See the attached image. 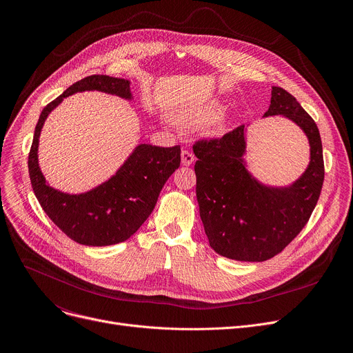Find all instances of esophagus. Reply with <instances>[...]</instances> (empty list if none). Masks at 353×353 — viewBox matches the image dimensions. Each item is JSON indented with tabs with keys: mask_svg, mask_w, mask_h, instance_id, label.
Listing matches in <instances>:
<instances>
[{
	"mask_svg": "<svg viewBox=\"0 0 353 353\" xmlns=\"http://www.w3.org/2000/svg\"><path fill=\"white\" fill-rule=\"evenodd\" d=\"M194 161H195V157L190 152V150H187V149L181 150V165L183 166H191L194 163Z\"/></svg>",
	"mask_w": 353,
	"mask_h": 353,
	"instance_id": "esophagus-1",
	"label": "esophagus"
}]
</instances>
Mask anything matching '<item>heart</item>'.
I'll return each mask as SVG.
<instances>
[{"label": "heart", "mask_w": 353, "mask_h": 353, "mask_svg": "<svg viewBox=\"0 0 353 353\" xmlns=\"http://www.w3.org/2000/svg\"><path fill=\"white\" fill-rule=\"evenodd\" d=\"M225 110V103L218 99H210L207 102L190 108L179 114V119L184 124H203L214 120L207 125L205 132L211 137H218L226 131L228 119L225 116L219 117Z\"/></svg>", "instance_id": "1"}]
</instances>
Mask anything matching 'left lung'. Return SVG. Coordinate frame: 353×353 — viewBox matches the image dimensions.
<instances>
[{"instance_id":"1","label":"left lung","mask_w":353,"mask_h":353,"mask_svg":"<svg viewBox=\"0 0 353 353\" xmlns=\"http://www.w3.org/2000/svg\"><path fill=\"white\" fill-rule=\"evenodd\" d=\"M270 116L294 123L310 145L306 170L288 185L265 184L250 172L244 159L250 125L192 146L199 216L211 248L230 260L257 263L281 253L305 228L321 192L323 145L314 120L279 86H272L264 113Z\"/></svg>"}]
</instances>
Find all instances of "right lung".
Instances as JSON below:
<instances>
[{
  "label": "right lung",
  "instance_id": "1",
  "mask_svg": "<svg viewBox=\"0 0 353 353\" xmlns=\"http://www.w3.org/2000/svg\"><path fill=\"white\" fill-rule=\"evenodd\" d=\"M130 85L123 78L86 77L47 105L34 128L28 161L33 192L47 216L79 244L102 247L130 239L154 211L165 183L180 166L179 145L138 143L112 177L85 192H64L46 180L39 166V138L48 114L65 97L81 92L96 90L132 100Z\"/></svg>",
  "mask_w": 353,
  "mask_h": 353
}]
</instances>
